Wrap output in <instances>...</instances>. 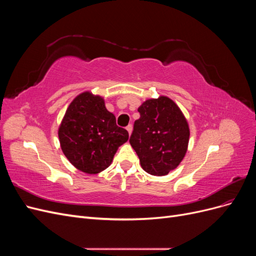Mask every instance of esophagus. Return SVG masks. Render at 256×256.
Here are the masks:
<instances>
[{
    "mask_svg": "<svg viewBox=\"0 0 256 256\" xmlns=\"http://www.w3.org/2000/svg\"><path fill=\"white\" fill-rule=\"evenodd\" d=\"M126 130L128 131V134H131V131H132V126H131V125H128V126L126 127Z\"/></svg>",
    "mask_w": 256,
    "mask_h": 256,
    "instance_id": "34e87169",
    "label": "esophagus"
}]
</instances>
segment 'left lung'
I'll return each instance as SVG.
<instances>
[{
  "label": "left lung",
  "mask_w": 256,
  "mask_h": 256,
  "mask_svg": "<svg viewBox=\"0 0 256 256\" xmlns=\"http://www.w3.org/2000/svg\"><path fill=\"white\" fill-rule=\"evenodd\" d=\"M130 144L142 168L154 176H164L176 168L187 152L189 126L172 99L160 96L148 99L138 109Z\"/></svg>",
  "instance_id": "1"
}]
</instances>
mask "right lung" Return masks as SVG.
Segmentation results:
<instances>
[{
	"label": "right lung",
	"mask_w": 256,
	"mask_h": 256,
	"mask_svg": "<svg viewBox=\"0 0 256 256\" xmlns=\"http://www.w3.org/2000/svg\"><path fill=\"white\" fill-rule=\"evenodd\" d=\"M128 138V131L116 125L114 114L106 110L104 98L90 92L72 100L58 128L66 158L88 174H97L109 166Z\"/></svg>",
	"instance_id": "obj_1"
}]
</instances>
